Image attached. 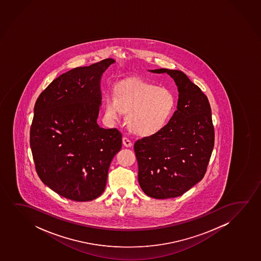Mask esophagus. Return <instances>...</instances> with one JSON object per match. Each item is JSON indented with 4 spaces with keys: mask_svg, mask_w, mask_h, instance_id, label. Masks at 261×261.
Masks as SVG:
<instances>
[{
    "mask_svg": "<svg viewBox=\"0 0 261 261\" xmlns=\"http://www.w3.org/2000/svg\"><path fill=\"white\" fill-rule=\"evenodd\" d=\"M122 142H123V144H124V146L125 147H132L133 143L128 138H126V137H123V139H122Z\"/></svg>",
    "mask_w": 261,
    "mask_h": 261,
    "instance_id": "34e87169",
    "label": "esophagus"
}]
</instances>
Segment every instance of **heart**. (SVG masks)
Segmentation results:
<instances>
[{
  "label": "heart",
  "mask_w": 261,
  "mask_h": 261,
  "mask_svg": "<svg viewBox=\"0 0 261 261\" xmlns=\"http://www.w3.org/2000/svg\"><path fill=\"white\" fill-rule=\"evenodd\" d=\"M114 93L105 97V118L116 121L127 112L126 124L138 136H150L161 132L175 111V97L171 90L143 80H123L115 86Z\"/></svg>",
  "instance_id": "1"
}]
</instances>
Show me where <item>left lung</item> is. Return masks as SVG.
Returning <instances> with one entry per match:
<instances>
[{"mask_svg": "<svg viewBox=\"0 0 261 261\" xmlns=\"http://www.w3.org/2000/svg\"><path fill=\"white\" fill-rule=\"evenodd\" d=\"M167 73L178 90L176 111L164 129L136 141L138 181L148 196H180L203 178L214 147V126L207 96L180 70Z\"/></svg>", "mask_w": 261, "mask_h": 261, "instance_id": "1", "label": "left lung"}]
</instances>
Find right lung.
<instances>
[{"label": "right lung", "mask_w": 261, "mask_h": 261, "mask_svg": "<svg viewBox=\"0 0 261 261\" xmlns=\"http://www.w3.org/2000/svg\"><path fill=\"white\" fill-rule=\"evenodd\" d=\"M113 59L54 79L36 100L30 147L42 182L59 195L89 201L103 193L112 159L122 147L118 129L97 123L100 79Z\"/></svg>", "instance_id": "add662e5"}]
</instances>
